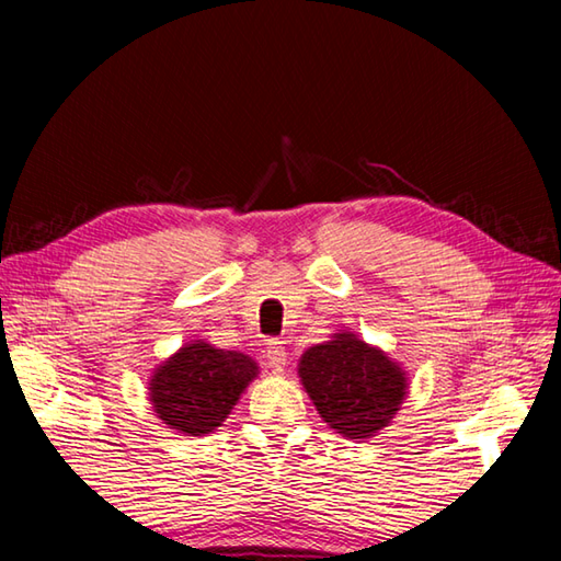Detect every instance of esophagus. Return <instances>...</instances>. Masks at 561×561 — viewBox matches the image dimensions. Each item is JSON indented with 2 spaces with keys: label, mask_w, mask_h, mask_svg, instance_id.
Instances as JSON below:
<instances>
[{
  "label": "esophagus",
  "mask_w": 561,
  "mask_h": 561,
  "mask_svg": "<svg viewBox=\"0 0 561 561\" xmlns=\"http://www.w3.org/2000/svg\"><path fill=\"white\" fill-rule=\"evenodd\" d=\"M267 364L274 374H284V368H287V351H284L279 341H270L267 344Z\"/></svg>",
  "instance_id": "1"
}]
</instances>
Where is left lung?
I'll return each instance as SVG.
<instances>
[{
	"label": "left lung",
	"mask_w": 561,
	"mask_h": 561,
	"mask_svg": "<svg viewBox=\"0 0 561 561\" xmlns=\"http://www.w3.org/2000/svg\"><path fill=\"white\" fill-rule=\"evenodd\" d=\"M297 374L321 421L348 440L381 433L408 396L403 366L348 329L304 351Z\"/></svg>",
	"instance_id": "obj_1"
}]
</instances>
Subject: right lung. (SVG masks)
I'll use <instances>...</instances> for the list:
<instances>
[{
  "instance_id": "right-lung-1",
  "label": "right lung",
  "mask_w": 561,
  "mask_h": 561,
  "mask_svg": "<svg viewBox=\"0 0 561 561\" xmlns=\"http://www.w3.org/2000/svg\"><path fill=\"white\" fill-rule=\"evenodd\" d=\"M257 376V360L242 351L190 339L153 368L148 401L170 431L197 438L220 428Z\"/></svg>"
}]
</instances>
